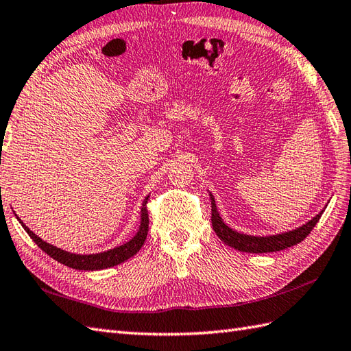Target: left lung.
I'll use <instances>...</instances> for the list:
<instances>
[{
	"label": "left lung",
	"instance_id": "obj_1",
	"mask_svg": "<svg viewBox=\"0 0 351 351\" xmlns=\"http://www.w3.org/2000/svg\"><path fill=\"white\" fill-rule=\"evenodd\" d=\"M210 199V208H213V227L214 232L218 234V238L221 239L226 245H229L234 250L242 251V252H254V254H262V252H274V251H281L289 247L298 245L299 242H302L306 236L311 233L314 226L319 223L322 214L324 213L326 205L319 214L309 219L308 223L302 224L298 229H293L289 232L276 233V234H267V236H254V234H247L233 230L232 227L227 226L221 215H219L214 195L209 193Z\"/></svg>",
	"mask_w": 351,
	"mask_h": 351
}]
</instances>
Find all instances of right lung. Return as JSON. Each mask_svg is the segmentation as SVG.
I'll list each match as a JSON object with an SVG mask.
<instances>
[{
	"label": "right lung",
	"mask_w": 351,
	"mask_h": 351,
	"mask_svg": "<svg viewBox=\"0 0 351 351\" xmlns=\"http://www.w3.org/2000/svg\"><path fill=\"white\" fill-rule=\"evenodd\" d=\"M148 199L149 195H146L143 199L142 208H141V226H138V230L133 238L128 242L122 243L119 247L110 248L108 251L95 252V254H76V252H70V251L55 247L52 243L38 238L34 232H31L18 215H16V218H18V221L22 224L23 229H25V232L31 236V239L34 241L47 256L55 258L56 262H60L71 269H77V271H101V269H108L125 262V260L133 257L136 252L142 248L149 229L148 210H146V202H148Z\"/></svg>",
	"instance_id": "right-lung-1"
}]
</instances>
